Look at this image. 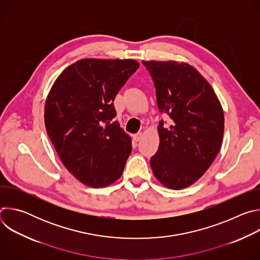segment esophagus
<instances>
[{
    "instance_id": "esophagus-1",
    "label": "esophagus",
    "mask_w": 260,
    "mask_h": 260,
    "mask_svg": "<svg viewBox=\"0 0 260 260\" xmlns=\"http://www.w3.org/2000/svg\"><path fill=\"white\" fill-rule=\"evenodd\" d=\"M142 137H143V134H142V133H138V134L134 135V140H135L136 142H138V141H140V140L142 139Z\"/></svg>"
}]
</instances>
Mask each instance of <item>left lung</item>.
<instances>
[{
  "label": "left lung",
  "instance_id": "obj_1",
  "mask_svg": "<svg viewBox=\"0 0 260 260\" xmlns=\"http://www.w3.org/2000/svg\"><path fill=\"white\" fill-rule=\"evenodd\" d=\"M154 82L159 112V146L150 158L156 179L171 189L197 182L217 156L224 133L221 104L209 82L186 62L143 60Z\"/></svg>",
  "mask_w": 260,
  "mask_h": 260
}]
</instances>
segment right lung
Masks as SVG:
<instances>
[{
    "label": "right lung",
    "mask_w": 260,
    "mask_h": 260,
    "mask_svg": "<svg viewBox=\"0 0 260 260\" xmlns=\"http://www.w3.org/2000/svg\"><path fill=\"white\" fill-rule=\"evenodd\" d=\"M134 59L83 58L54 81L45 103L47 134L68 171L93 188L117 181L132 139L117 121L114 100L138 70Z\"/></svg>",
    "instance_id": "add662e5"
}]
</instances>
